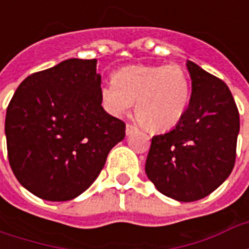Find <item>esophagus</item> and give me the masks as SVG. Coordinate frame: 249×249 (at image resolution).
Instances as JSON below:
<instances>
[{
	"mask_svg": "<svg viewBox=\"0 0 249 249\" xmlns=\"http://www.w3.org/2000/svg\"><path fill=\"white\" fill-rule=\"evenodd\" d=\"M136 130H137V126H135V125L132 124H126V128H125V133H126V136L132 135Z\"/></svg>",
	"mask_w": 249,
	"mask_h": 249,
	"instance_id": "esophagus-1",
	"label": "esophagus"
}]
</instances>
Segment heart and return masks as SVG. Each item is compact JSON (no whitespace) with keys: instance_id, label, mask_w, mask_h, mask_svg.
Listing matches in <instances>:
<instances>
[{"instance_id":"heart-1","label":"heart","mask_w":249,"mask_h":249,"mask_svg":"<svg viewBox=\"0 0 249 249\" xmlns=\"http://www.w3.org/2000/svg\"><path fill=\"white\" fill-rule=\"evenodd\" d=\"M103 108L124 116L135 103L136 119L145 128L164 132L183 120L191 101V80L181 65H129L100 87Z\"/></svg>"}]
</instances>
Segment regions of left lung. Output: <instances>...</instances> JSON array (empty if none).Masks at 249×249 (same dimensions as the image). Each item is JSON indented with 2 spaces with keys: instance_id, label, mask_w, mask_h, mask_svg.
Segmentation results:
<instances>
[{
  "instance_id": "1",
  "label": "left lung",
  "mask_w": 249,
  "mask_h": 249,
  "mask_svg": "<svg viewBox=\"0 0 249 249\" xmlns=\"http://www.w3.org/2000/svg\"><path fill=\"white\" fill-rule=\"evenodd\" d=\"M189 107L172 130L152 137L145 173L159 192L189 203L208 196L230 176L240 130L239 110L224 81L187 61Z\"/></svg>"
}]
</instances>
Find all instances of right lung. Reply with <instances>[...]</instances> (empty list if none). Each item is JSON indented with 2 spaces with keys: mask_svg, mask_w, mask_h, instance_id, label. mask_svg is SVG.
<instances>
[{
  "mask_svg": "<svg viewBox=\"0 0 249 249\" xmlns=\"http://www.w3.org/2000/svg\"><path fill=\"white\" fill-rule=\"evenodd\" d=\"M97 60L69 58L19 84L6 109L8 157L37 197L66 201L98 178L125 124L100 101Z\"/></svg>",
  "mask_w": 249,
  "mask_h": 249,
  "instance_id": "1",
  "label": "right lung"
}]
</instances>
